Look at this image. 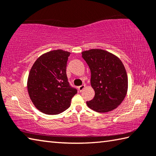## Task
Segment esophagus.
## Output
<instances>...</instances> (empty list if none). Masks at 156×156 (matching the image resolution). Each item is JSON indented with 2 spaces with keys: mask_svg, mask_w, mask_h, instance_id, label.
I'll return each mask as SVG.
<instances>
[{
  "mask_svg": "<svg viewBox=\"0 0 156 156\" xmlns=\"http://www.w3.org/2000/svg\"><path fill=\"white\" fill-rule=\"evenodd\" d=\"M85 87V85H81V86H79L78 87V90L80 92H82L83 91V89Z\"/></svg>",
  "mask_w": 156,
  "mask_h": 156,
  "instance_id": "esophagus-1",
  "label": "esophagus"
}]
</instances>
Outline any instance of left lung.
<instances>
[{
  "label": "left lung",
  "mask_w": 156,
  "mask_h": 156,
  "mask_svg": "<svg viewBox=\"0 0 156 156\" xmlns=\"http://www.w3.org/2000/svg\"><path fill=\"white\" fill-rule=\"evenodd\" d=\"M82 57L91 71V85L94 98L87 102L95 112L105 113L115 109L125 99L128 78L126 69L117 56L102 49L82 52Z\"/></svg>",
  "instance_id": "1"
}]
</instances>
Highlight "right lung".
<instances>
[{
	"label": "right lung",
	"mask_w": 156,
	"mask_h": 156,
	"mask_svg": "<svg viewBox=\"0 0 156 156\" xmlns=\"http://www.w3.org/2000/svg\"><path fill=\"white\" fill-rule=\"evenodd\" d=\"M70 53L61 49L45 53L31 67L27 90L33 104L40 112L56 115L69 107L77 89L68 82L66 67Z\"/></svg>",
	"instance_id": "right-lung-1"
}]
</instances>
